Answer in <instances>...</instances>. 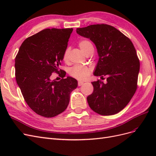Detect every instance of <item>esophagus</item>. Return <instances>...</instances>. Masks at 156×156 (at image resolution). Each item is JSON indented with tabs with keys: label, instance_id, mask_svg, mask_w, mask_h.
Returning a JSON list of instances; mask_svg holds the SVG:
<instances>
[{
	"label": "esophagus",
	"instance_id": "34e87169",
	"mask_svg": "<svg viewBox=\"0 0 156 156\" xmlns=\"http://www.w3.org/2000/svg\"><path fill=\"white\" fill-rule=\"evenodd\" d=\"M83 84H84V83L83 81H79L78 82V86L79 87H81V85H83Z\"/></svg>",
	"mask_w": 156,
	"mask_h": 156
}]
</instances>
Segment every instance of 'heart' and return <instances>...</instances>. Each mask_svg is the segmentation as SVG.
<instances>
[{
	"instance_id": "obj_1",
	"label": "heart",
	"mask_w": 156,
	"mask_h": 156,
	"mask_svg": "<svg viewBox=\"0 0 156 156\" xmlns=\"http://www.w3.org/2000/svg\"><path fill=\"white\" fill-rule=\"evenodd\" d=\"M79 48L87 54L88 52L93 49V45L90 41L87 40H83L79 42ZM69 48H68L66 49L64 55L63 59L64 61H67L68 60L69 54ZM91 73V69L84 66H75L69 70V74L72 77L79 79V80H85Z\"/></svg>"
}]
</instances>
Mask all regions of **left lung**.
<instances>
[{
	"label": "left lung",
	"mask_w": 156,
	"mask_h": 156,
	"mask_svg": "<svg viewBox=\"0 0 156 156\" xmlns=\"http://www.w3.org/2000/svg\"><path fill=\"white\" fill-rule=\"evenodd\" d=\"M76 32L96 47L99 59L94 75L107 77L105 84L100 80L92 83L94 91L87 97L88 105L99 115H115L128 104L136 90L140 62L133 44L108 25H92Z\"/></svg>",
	"instance_id": "left-lung-1"
}]
</instances>
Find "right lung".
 <instances>
[{
    "label": "right lung",
    "mask_w": 156,
    "mask_h": 156,
    "mask_svg": "<svg viewBox=\"0 0 156 156\" xmlns=\"http://www.w3.org/2000/svg\"><path fill=\"white\" fill-rule=\"evenodd\" d=\"M73 29H47L27 38L15 59L16 79L25 101L37 115L54 117L64 112L77 81L61 70L63 79L51 81L59 66Z\"/></svg>",
    "instance_id": "add662e5"
}]
</instances>
